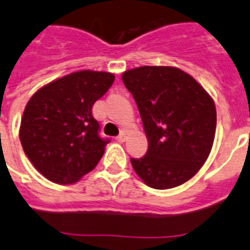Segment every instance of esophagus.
<instances>
[{"instance_id":"obj_1","label":"esophagus","mask_w":250,"mask_h":250,"mask_svg":"<svg viewBox=\"0 0 250 250\" xmlns=\"http://www.w3.org/2000/svg\"><path fill=\"white\" fill-rule=\"evenodd\" d=\"M125 139H127V131H125V129H123V131L119 133L118 137H117V140H118L119 143H125Z\"/></svg>"}]
</instances>
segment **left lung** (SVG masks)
Returning <instances> with one entry per match:
<instances>
[{
  "instance_id": "left-lung-1",
  "label": "left lung",
  "mask_w": 250,
  "mask_h": 250,
  "mask_svg": "<svg viewBox=\"0 0 250 250\" xmlns=\"http://www.w3.org/2000/svg\"><path fill=\"white\" fill-rule=\"evenodd\" d=\"M122 79L139 107L149 144L143 158H131L135 172L158 190L188 181L214 141L217 114L209 93L173 66L129 69Z\"/></svg>"
}]
</instances>
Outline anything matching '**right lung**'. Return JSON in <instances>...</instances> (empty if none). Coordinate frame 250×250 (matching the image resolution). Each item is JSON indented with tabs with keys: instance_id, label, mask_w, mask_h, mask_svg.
Listing matches in <instances>:
<instances>
[{
	"instance_id": "add662e5",
	"label": "right lung",
	"mask_w": 250,
	"mask_h": 250,
	"mask_svg": "<svg viewBox=\"0 0 250 250\" xmlns=\"http://www.w3.org/2000/svg\"><path fill=\"white\" fill-rule=\"evenodd\" d=\"M113 82L111 73L81 70L52 81L30 97L20 123V143L47 180L74 184L96 167L109 139L99 135L92 106Z\"/></svg>"
}]
</instances>
